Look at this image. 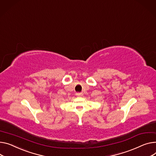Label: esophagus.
Masks as SVG:
<instances>
[{"mask_svg": "<svg viewBox=\"0 0 156 156\" xmlns=\"http://www.w3.org/2000/svg\"><path fill=\"white\" fill-rule=\"evenodd\" d=\"M83 93H81V92H77V93H76V96H78V97H81V96H83Z\"/></svg>", "mask_w": 156, "mask_h": 156, "instance_id": "esophagus-1", "label": "esophagus"}]
</instances>
